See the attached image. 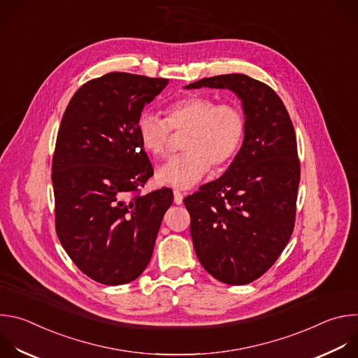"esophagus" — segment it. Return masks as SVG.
Segmentation results:
<instances>
[{
	"mask_svg": "<svg viewBox=\"0 0 358 358\" xmlns=\"http://www.w3.org/2000/svg\"><path fill=\"white\" fill-rule=\"evenodd\" d=\"M182 198H184L182 192L178 189H174V202L180 206V203H182Z\"/></svg>",
	"mask_w": 358,
	"mask_h": 358,
	"instance_id": "1",
	"label": "esophagus"
}]
</instances>
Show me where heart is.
<instances>
[{
  "label": "heart",
  "mask_w": 358,
  "mask_h": 358,
  "mask_svg": "<svg viewBox=\"0 0 358 358\" xmlns=\"http://www.w3.org/2000/svg\"><path fill=\"white\" fill-rule=\"evenodd\" d=\"M167 119L144 110L137 119V136L141 147L152 157H164L170 150L171 130L185 131L180 156L169 160L156 171L160 184L176 188L195 185L213 166H227L241 148L246 120L232 103H218L214 97L189 94L167 108Z\"/></svg>",
  "instance_id": "obj_1"
}]
</instances>
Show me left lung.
I'll use <instances>...</instances> for the list:
<instances>
[{"instance_id":"1","label":"left lung","mask_w":358,"mask_h":358,"mask_svg":"<svg viewBox=\"0 0 358 358\" xmlns=\"http://www.w3.org/2000/svg\"><path fill=\"white\" fill-rule=\"evenodd\" d=\"M229 89L246 130L228 170L184 199L196 258L227 285L261 278L287 245L300 181L296 134L280 97L242 73L203 78L185 89Z\"/></svg>"}]
</instances>
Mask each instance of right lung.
Masks as SVG:
<instances>
[{"label":"right lung","mask_w":358,"mask_h":358,"mask_svg":"<svg viewBox=\"0 0 358 358\" xmlns=\"http://www.w3.org/2000/svg\"><path fill=\"white\" fill-rule=\"evenodd\" d=\"M169 79L112 72L86 82L64 113L52 159L55 227L73 264L110 286L147 268L173 191L145 195L152 176L137 119Z\"/></svg>","instance_id":"right-lung-1"}]
</instances>
